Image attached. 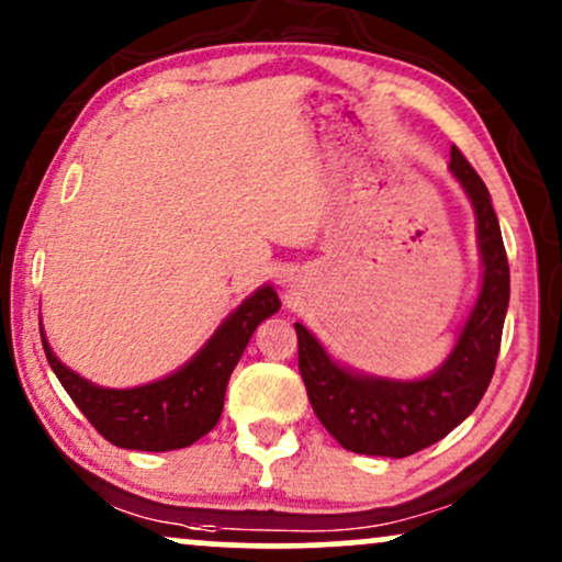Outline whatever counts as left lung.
Here are the masks:
<instances>
[{"label": "left lung", "instance_id": "left-lung-1", "mask_svg": "<svg viewBox=\"0 0 562 562\" xmlns=\"http://www.w3.org/2000/svg\"><path fill=\"white\" fill-rule=\"evenodd\" d=\"M449 169L468 192L479 227L481 293L460 338L434 375L389 380L338 364L301 322L299 370L314 415L340 447L357 454L409 457L451 434L492 383L509 303V267L492 195L457 147Z\"/></svg>", "mask_w": 562, "mask_h": 562}]
</instances>
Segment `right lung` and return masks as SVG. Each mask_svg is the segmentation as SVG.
Here are the masks:
<instances>
[{"label":"right lung","instance_id":"1","mask_svg":"<svg viewBox=\"0 0 562 562\" xmlns=\"http://www.w3.org/2000/svg\"><path fill=\"white\" fill-rule=\"evenodd\" d=\"M274 312H280L274 288H259L218 325L190 362L173 375L137 389H102L76 375L55 357L44 330L42 346L63 389L97 434L121 449L171 451L195 443L218 423L232 370L256 327Z\"/></svg>","mask_w":562,"mask_h":562}]
</instances>
